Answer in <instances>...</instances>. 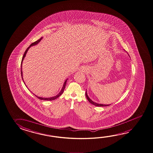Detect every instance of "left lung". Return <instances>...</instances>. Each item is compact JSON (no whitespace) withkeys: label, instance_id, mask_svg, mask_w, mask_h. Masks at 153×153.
Segmentation results:
<instances>
[{"label":"left lung","instance_id":"obj_1","mask_svg":"<svg viewBox=\"0 0 153 153\" xmlns=\"http://www.w3.org/2000/svg\"><path fill=\"white\" fill-rule=\"evenodd\" d=\"M128 56H130V55H128ZM85 95H86V98H87L88 101L91 103H92V105H95V106H97V107H104V106H108V105H110H110H103V104H100V103H97L93 102L91 99H90V98L88 97V94H87L86 91V93H85Z\"/></svg>","mask_w":153,"mask_h":153}]
</instances>
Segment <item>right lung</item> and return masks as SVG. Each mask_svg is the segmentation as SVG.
<instances>
[{"mask_svg": "<svg viewBox=\"0 0 153 153\" xmlns=\"http://www.w3.org/2000/svg\"><path fill=\"white\" fill-rule=\"evenodd\" d=\"M42 38H43V37H41L40 39H39L38 40H37V41H36L35 42L32 43V44H31V45H30V46L27 48V49L25 50V52L24 53V55L23 56L22 59V61H21V76H22V80L23 81V82H24V80H23V79L22 71V62L23 61V59H24V58H25V55H26L27 53L28 52V50L30 48V47H31V46H33V45H37L38 43H39L40 42V40L42 39ZM67 80H68V79H67L65 80V83L63 84L62 88V89H61V90L60 92H59V94H58L56 95H55L54 97H51V98H42V97H37V95H35L36 97H37L38 99H39L40 100H43L51 101L55 100V99H56V98H58V97H60V96L62 94L63 92H64V90H65V85H66V83H67Z\"/></svg>", "mask_w": 153, "mask_h": 153, "instance_id": "right-lung-1", "label": "right lung"}]
</instances>
